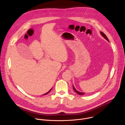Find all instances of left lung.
I'll return each mask as SVG.
<instances>
[{"label":"left lung","instance_id":"left-lung-1","mask_svg":"<svg viewBox=\"0 0 125 125\" xmlns=\"http://www.w3.org/2000/svg\"><path fill=\"white\" fill-rule=\"evenodd\" d=\"M100 33H101V34L102 35V36L103 37H104L107 41L108 42H109V40H108V38H107V37H106V35L103 32H102V31H101L100 32ZM73 89H74V91L77 93V94H79V95H83L84 94V93H82V92H79V91H78L77 90H76V88H75V87L74 86V85H73Z\"/></svg>","mask_w":125,"mask_h":125}]
</instances>
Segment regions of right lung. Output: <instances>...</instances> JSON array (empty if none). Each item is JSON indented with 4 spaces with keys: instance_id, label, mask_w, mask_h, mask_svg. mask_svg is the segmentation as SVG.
I'll return each mask as SVG.
<instances>
[{
    "instance_id": "1",
    "label": "right lung",
    "mask_w": 125,
    "mask_h": 125,
    "mask_svg": "<svg viewBox=\"0 0 125 125\" xmlns=\"http://www.w3.org/2000/svg\"><path fill=\"white\" fill-rule=\"evenodd\" d=\"M51 90H52V88H51V89H50V90H49V91H48V92H47V93H46V94H43V95H46V94H48V93H50V91H51Z\"/></svg>"
}]
</instances>
